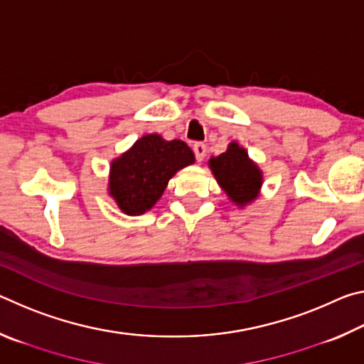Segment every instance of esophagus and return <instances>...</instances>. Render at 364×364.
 I'll list each match as a JSON object with an SVG mask.
<instances>
[{
    "label": "esophagus",
    "mask_w": 364,
    "mask_h": 364,
    "mask_svg": "<svg viewBox=\"0 0 364 364\" xmlns=\"http://www.w3.org/2000/svg\"><path fill=\"white\" fill-rule=\"evenodd\" d=\"M193 151H194V156H196L197 162H202V160H204V157H205V154H207V146L204 143H196L193 146Z\"/></svg>",
    "instance_id": "obj_1"
}]
</instances>
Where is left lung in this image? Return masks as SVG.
Returning <instances> with one entry per match:
<instances>
[{"label": "left lung", "mask_w": 364, "mask_h": 364, "mask_svg": "<svg viewBox=\"0 0 364 364\" xmlns=\"http://www.w3.org/2000/svg\"><path fill=\"white\" fill-rule=\"evenodd\" d=\"M208 165L232 202L245 205L255 199L262 186V171L237 143H231L226 152L212 157Z\"/></svg>", "instance_id": "left-lung-1"}]
</instances>
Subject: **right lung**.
<instances>
[{"label":"right lung","instance_id":"1","mask_svg":"<svg viewBox=\"0 0 364 364\" xmlns=\"http://www.w3.org/2000/svg\"><path fill=\"white\" fill-rule=\"evenodd\" d=\"M193 162L194 154L183 141H165L159 134H146L112 162L110 196L123 213H143L160 199L170 178Z\"/></svg>","mask_w":364,"mask_h":364}]
</instances>
